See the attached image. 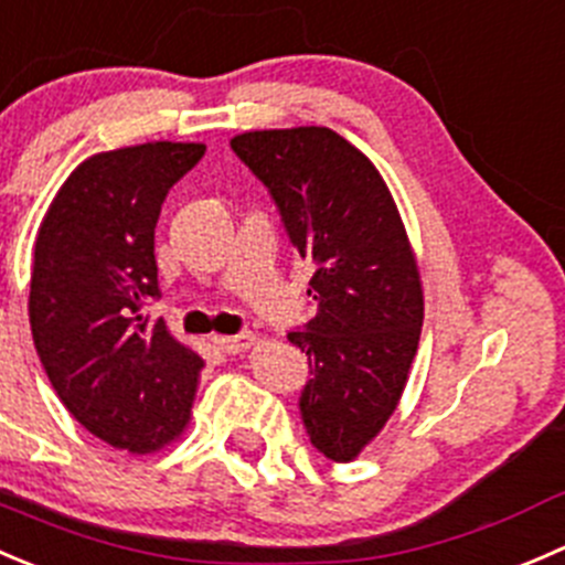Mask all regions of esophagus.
I'll list each match as a JSON object with an SVG mask.
<instances>
[{
	"instance_id": "esophagus-1",
	"label": "esophagus",
	"mask_w": 565,
	"mask_h": 565,
	"mask_svg": "<svg viewBox=\"0 0 565 565\" xmlns=\"http://www.w3.org/2000/svg\"><path fill=\"white\" fill-rule=\"evenodd\" d=\"M253 334H220V338H214V345L216 349H222L225 354H242V351H247L249 345H253Z\"/></svg>"
}]
</instances>
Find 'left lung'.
I'll use <instances>...</instances> for the list:
<instances>
[{"instance_id": "1", "label": "left lung", "mask_w": 565, "mask_h": 565, "mask_svg": "<svg viewBox=\"0 0 565 565\" xmlns=\"http://www.w3.org/2000/svg\"><path fill=\"white\" fill-rule=\"evenodd\" d=\"M231 148L316 269V318L288 332L310 365L299 412L327 459L351 461L395 412L420 343V271L404 222L371 159L332 128L247 131Z\"/></svg>"}]
</instances>
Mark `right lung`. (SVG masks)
<instances>
[{"label": "right lung", "mask_w": 565, "mask_h": 565, "mask_svg": "<svg viewBox=\"0 0 565 565\" xmlns=\"http://www.w3.org/2000/svg\"><path fill=\"white\" fill-rule=\"evenodd\" d=\"M205 145L148 142L82 161L41 222L30 323L65 409L111 448L150 454L186 428L203 360L150 321L153 231Z\"/></svg>", "instance_id": "add662e5"}]
</instances>
